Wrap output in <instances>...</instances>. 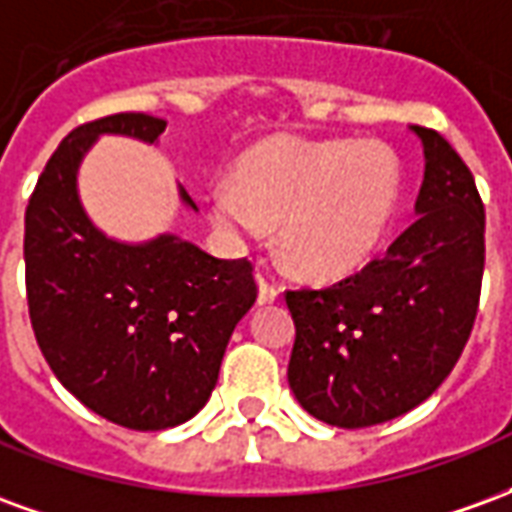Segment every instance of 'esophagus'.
I'll return each mask as SVG.
<instances>
[{
  "label": "esophagus",
  "mask_w": 512,
  "mask_h": 512,
  "mask_svg": "<svg viewBox=\"0 0 512 512\" xmlns=\"http://www.w3.org/2000/svg\"><path fill=\"white\" fill-rule=\"evenodd\" d=\"M279 299V288L274 282H268L266 277H257V304H274Z\"/></svg>",
  "instance_id": "1"
}]
</instances>
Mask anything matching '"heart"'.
Here are the masks:
<instances>
[{
	"label": "heart",
	"instance_id": "heart-1",
	"mask_svg": "<svg viewBox=\"0 0 512 512\" xmlns=\"http://www.w3.org/2000/svg\"><path fill=\"white\" fill-rule=\"evenodd\" d=\"M400 164L381 142L271 139L249 150L235 180L211 189V216L235 244L279 224V249L307 279H340L373 257L395 213Z\"/></svg>",
	"mask_w": 512,
	"mask_h": 512
}]
</instances>
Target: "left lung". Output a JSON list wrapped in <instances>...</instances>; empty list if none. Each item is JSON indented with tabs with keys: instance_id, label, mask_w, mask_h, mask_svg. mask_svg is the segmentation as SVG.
<instances>
[{
	"instance_id": "8db88e82",
	"label": "left lung",
	"mask_w": 512,
	"mask_h": 512,
	"mask_svg": "<svg viewBox=\"0 0 512 512\" xmlns=\"http://www.w3.org/2000/svg\"><path fill=\"white\" fill-rule=\"evenodd\" d=\"M425 172L414 213L384 257L326 290H290L288 384L337 428L403 417L450 376L469 340L485 266V211L447 139L411 126Z\"/></svg>"
}]
</instances>
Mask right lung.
<instances>
[{"mask_svg": "<svg viewBox=\"0 0 512 512\" xmlns=\"http://www.w3.org/2000/svg\"><path fill=\"white\" fill-rule=\"evenodd\" d=\"M167 120L112 115L65 136L24 216L32 329L60 384L131 430H167L200 411L230 334L252 310L249 260H219L175 233L106 235L84 211L79 169L101 136L158 145ZM183 208L197 211L178 183Z\"/></svg>", "mask_w": 512, "mask_h": 512, "instance_id": "obj_1", "label": "right lung"}]
</instances>
